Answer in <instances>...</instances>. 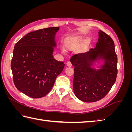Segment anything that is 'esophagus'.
<instances>
[{
	"label": "esophagus",
	"instance_id": "obj_1",
	"mask_svg": "<svg viewBox=\"0 0 132 132\" xmlns=\"http://www.w3.org/2000/svg\"><path fill=\"white\" fill-rule=\"evenodd\" d=\"M67 65L68 67H70L72 66V64H71V63L69 61V62H68L67 63Z\"/></svg>",
	"mask_w": 132,
	"mask_h": 132
}]
</instances>
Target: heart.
I'll list each match as a JSON object with an SVG mask.
<instances>
[{
	"label": "heart",
	"instance_id": "obj_1",
	"mask_svg": "<svg viewBox=\"0 0 132 132\" xmlns=\"http://www.w3.org/2000/svg\"><path fill=\"white\" fill-rule=\"evenodd\" d=\"M65 46L67 48H68V49H70V48H73L74 46V43L73 40L68 41L66 43Z\"/></svg>",
	"mask_w": 132,
	"mask_h": 132
}]
</instances>
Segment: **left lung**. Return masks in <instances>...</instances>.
Wrapping results in <instances>:
<instances>
[{"label": "left lung", "mask_w": 132, "mask_h": 132, "mask_svg": "<svg viewBox=\"0 0 132 132\" xmlns=\"http://www.w3.org/2000/svg\"><path fill=\"white\" fill-rule=\"evenodd\" d=\"M97 59L104 60L101 69L91 68ZM74 67L73 87L77 97L84 102L100 100L110 91L117 75V56L114 42L109 35L100 30L95 48L86 53L76 54L70 58Z\"/></svg>", "instance_id": "8db88e82"}]
</instances>
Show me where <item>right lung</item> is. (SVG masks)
<instances>
[{
	"instance_id": "1",
	"label": "right lung",
	"mask_w": 132,
	"mask_h": 132,
	"mask_svg": "<svg viewBox=\"0 0 132 132\" xmlns=\"http://www.w3.org/2000/svg\"><path fill=\"white\" fill-rule=\"evenodd\" d=\"M59 27H48L27 34L15 44L11 68L14 83L32 98L45 96L52 88L65 64L53 58L55 35Z\"/></svg>"
}]
</instances>
